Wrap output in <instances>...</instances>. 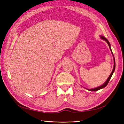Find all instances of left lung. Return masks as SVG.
Here are the masks:
<instances>
[{
	"label": "left lung",
	"instance_id": "1",
	"mask_svg": "<svg viewBox=\"0 0 124 124\" xmlns=\"http://www.w3.org/2000/svg\"><path fill=\"white\" fill-rule=\"evenodd\" d=\"M100 37H101V39H103V40H104V41H105V42H107V43L108 45V46H109V47H110V50H111V53H112V54L113 55V53H112V50H111V45H110V44L109 42H108V40L107 39H106V38H105V37H104V36H100ZM113 60H114V65H113V68L112 71L111 73V74H110V76L108 77V79L107 80V81H106L104 82V83H103V84L102 85H100V86L98 87H96V88H92V89H87L88 90L92 91H92H94V92H96V91H97V90H98L102 89V88H104V87H105L106 86H107V85L108 84V82H109V81H110V79H111V77H112L113 73H114L115 70L116 62H115V58H114V56H113Z\"/></svg>",
	"mask_w": 124,
	"mask_h": 124
}]
</instances>
